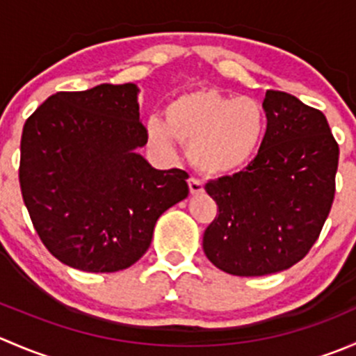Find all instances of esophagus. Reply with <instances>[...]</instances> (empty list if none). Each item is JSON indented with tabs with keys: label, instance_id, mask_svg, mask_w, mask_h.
Wrapping results in <instances>:
<instances>
[{
	"label": "esophagus",
	"instance_id": "34e87169",
	"mask_svg": "<svg viewBox=\"0 0 356 356\" xmlns=\"http://www.w3.org/2000/svg\"><path fill=\"white\" fill-rule=\"evenodd\" d=\"M188 184H189V191H191V195H201V193L204 191L203 182L198 181V179H189Z\"/></svg>",
	"mask_w": 356,
	"mask_h": 356
}]
</instances>
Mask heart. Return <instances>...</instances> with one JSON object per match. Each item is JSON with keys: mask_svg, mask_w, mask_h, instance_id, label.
Listing matches in <instances>:
<instances>
[{"mask_svg": "<svg viewBox=\"0 0 356 356\" xmlns=\"http://www.w3.org/2000/svg\"><path fill=\"white\" fill-rule=\"evenodd\" d=\"M267 127V110L258 99L195 89L168 103L165 120L149 118L146 132L163 155H174L181 141L189 146L195 168L208 175H225L241 170L257 156Z\"/></svg>", "mask_w": 356, "mask_h": 356, "instance_id": "1", "label": "heart"}]
</instances>
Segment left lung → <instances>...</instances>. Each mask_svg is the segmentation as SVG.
Masks as SVG:
<instances>
[{
    "instance_id": "obj_1",
    "label": "left lung",
    "mask_w": 356,
    "mask_h": 356,
    "mask_svg": "<svg viewBox=\"0 0 356 356\" xmlns=\"http://www.w3.org/2000/svg\"><path fill=\"white\" fill-rule=\"evenodd\" d=\"M268 127L245 170L204 189L218 217L203 234L220 270L257 277L286 270L310 251L331 211L339 146L321 110L282 91L265 92Z\"/></svg>"
}]
</instances>
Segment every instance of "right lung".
Here are the masks:
<instances>
[{"label": "right lung", "mask_w": 356, "mask_h": 356, "mask_svg": "<svg viewBox=\"0 0 356 356\" xmlns=\"http://www.w3.org/2000/svg\"><path fill=\"white\" fill-rule=\"evenodd\" d=\"M139 88L99 84L56 92L27 118L20 189L49 253L84 272L131 267L152 245L165 210L188 198V174L156 170L138 149Z\"/></svg>", "instance_id": "obj_1"}]
</instances>
